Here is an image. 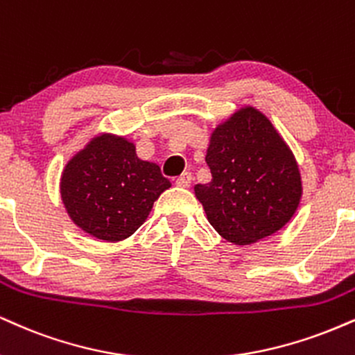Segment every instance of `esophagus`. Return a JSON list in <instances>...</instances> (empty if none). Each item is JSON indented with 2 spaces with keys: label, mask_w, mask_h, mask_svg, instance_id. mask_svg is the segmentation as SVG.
Masks as SVG:
<instances>
[{
  "label": "esophagus",
  "mask_w": 355,
  "mask_h": 355,
  "mask_svg": "<svg viewBox=\"0 0 355 355\" xmlns=\"http://www.w3.org/2000/svg\"><path fill=\"white\" fill-rule=\"evenodd\" d=\"M191 180H193V178H191V173L185 172V173H182L177 180H175V185L183 187V189H189V187L191 185Z\"/></svg>",
  "instance_id": "1"
}]
</instances>
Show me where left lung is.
Instances as JSON below:
<instances>
[{"instance_id":"obj_1","label":"left lung","mask_w":355,"mask_h":355,"mask_svg":"<svg viewBox=\"0 0 355 355\" xmlns=\"http://www.w3.org/2000/svg\"><path fill=\"white\" fill-rule=\"evenodd\" d=\"M211 182L195 196L220 236L246 246L279 232L302 196L296 157L261 110L243 105L215 127L207 148Z\"/></svg>"}]
</instances>
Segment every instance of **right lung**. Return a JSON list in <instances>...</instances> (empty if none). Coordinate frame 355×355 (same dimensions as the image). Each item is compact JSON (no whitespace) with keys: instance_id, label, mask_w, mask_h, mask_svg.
Here are the masks:
<instances>
[{"instance_id":"1","label":"right lung","mask_w":355,"mask_h":355,"mask_svg":"<svg viewBox=\"0 0 355 355\" xmlns=\"http://www.w3.org/2000/svg\"><path fill=\"white\" fill-rule=\"evenodd\" d=\"M170 182L160 166L137 157L123 135L101 132L71 157L61 175V200L67 216L84 233L102 241L134 234Z\"/></svg>"}]
</instances>
